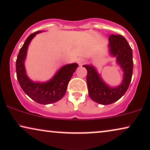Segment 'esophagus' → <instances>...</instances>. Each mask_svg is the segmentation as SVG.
Instances as JSON below:
<instances>
[{
  "label": "esophagus",
  "instance_id": "esophagus-1",
  "mask_svg": "<svg viewBox=\"0 0 150 150\" xmlns=\"http://www.w3.org/2000/svg\"><path fill=\"white\" fill-rule=\"evenodd\" d=\"M84 62H85V61H84V59H82V58H80V59H79L78 60H77V63H78V64L80 65V66H82V65L84 64Z\"/></svg>",
  "mask_w": 150,
  "mask_h": 150
}]
</instances>
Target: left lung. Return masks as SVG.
<instances>
[{"instance_id": "left-lung-1", "label": "left lung", "mask_w": 150, "mask_h": 150, "mask_svg": "<svg viewBox=\"0 0 150 150\" xmlns=\"http://www.w3.org/2000/svg\"><path fill=\"white\" fill-rule=\"evenodd\" d=\"M110 52L117 58V62L124 71V80L121 85L112 88L102 80L92 66L84 65L87 70V82L89 95L93 101L102 105L113 103L123 96L129 88L133 75L132 49L125 38L121 35L112 34L109 37Z\"/></svg>"}]
</instances>
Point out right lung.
Wrapping results in <instances>:
<instances>
[{"mask_svg":"<svg viewBox=\"0 0 150 150\" xmlns=\"http://www.w3.org/2000/svg\"><path fill=\"white\" fill-rule=\"evenodd\" d=\"M40 32L36 31L30 34L23 43L16 61V72L18 82L25 93L38 103L47 105L57 102L64 97L68 82L78 64H72L63 66L54 77L47 82H33L29 80L25 71L24 59L30 40Z\"/></svg>","mask_w":150,"mask_h":150,"instance_id":"add662e5","label":"right lung"}]
</instances>
